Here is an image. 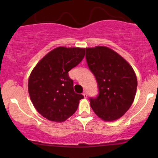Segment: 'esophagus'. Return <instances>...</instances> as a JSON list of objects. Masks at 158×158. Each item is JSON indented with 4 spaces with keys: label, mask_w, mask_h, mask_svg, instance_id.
Returning <instances> with one entry per match:
<instances>
[{
    "label": "esophagus",
    "mask_w": 158,
    "mask_h": 158,
    "mask_svg": "<svg viewBox=\"0 0 158 158\" xmlns=\"http://www.w3.org/2000/svg\"><path fill=\"white\" fill-rule=\"evenodd\" d=\"M83 96L85 97V98H87L88 95H87V92H86L85 90H84V91H83Z\"/></svg>",
    "instance_id": "34e87169"
}]
</instances>
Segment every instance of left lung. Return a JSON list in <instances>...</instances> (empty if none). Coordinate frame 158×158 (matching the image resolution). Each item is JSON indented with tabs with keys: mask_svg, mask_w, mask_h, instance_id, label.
Segmentation results:
<instances>
[{
	"mask_svg": "<svg viewBox=\"0 0 158 158\" xmlns=\"http://www.w3.org/2000/svg\"><path fill=\"white\" fill-rule=\"evenodd\" d=\"M88 68L96 77L98 95L90 98L95 114L106 122L118 119L132 104L137 80L131 66L106 47L85 48Z\"/></svg>",
	"mask_w": 158,
	"mask_h": 158,
	"instance_id": "left-lung-1",
	"label": "left lung"
}]
</instances>
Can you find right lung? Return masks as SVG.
<instances>
[{
  "label": "right lung",
  "instance_id": "obj_1",
  "mask_svg": "<svg viewBox=\"0 0 158 158\" xmlns=\"http://www.w3.org/2000/svg\"><path fill=\"white\" fill-rule=\"evenodd\" d=\"M85 56V49L59 47L47 54L33 69L28 83L31 102L42 116L62 122L73 115L83 96L75 93L68 72Z\"/></svg>",
  "mask_w": 158,
  "mask_h": 158
}]
</instances>
